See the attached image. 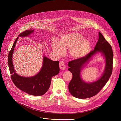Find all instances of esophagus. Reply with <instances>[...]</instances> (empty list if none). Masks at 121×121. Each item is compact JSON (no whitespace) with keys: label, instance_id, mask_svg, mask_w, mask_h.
Returning <instances> with one entry per match:
<instances>
[{"label":"esophagus","instance_id":"1","mask_svg":"<svg viewBox=\"0 0 121 121\" xmlns=\"http://www.w3.org/2000/svg\"><path fill=\"white\" fill-rule=\"evenodd\" d=\"M59 67L60 69H65L66 68V66L65 65V63L63 61H60L59 62Z\"/></svg>","mask_w":121,"mask_h":121}]
</instances>
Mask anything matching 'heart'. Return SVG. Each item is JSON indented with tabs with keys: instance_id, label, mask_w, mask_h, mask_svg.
Listing matches in <instances>:
<instances>
[{
	"instance_id": "1",
	"label": "heart",
	"mask_w": 121,
	"mask_h": 121,
	"mask_svg": "<svg viewBox=\"0 0 121 121\" xmlns=\"http://www.w3.org/2000/svg\"><path fill=\"white\" fill-rule=\"evenodd\" d=\"M90 47L89 41L83 38V36L78 32L63 34L60 37L58 43L54 42L52 44L53 49L57 55H63L65 50L69 49V57L74 59L85 56Z\"/></svg>"
}]
</instances>
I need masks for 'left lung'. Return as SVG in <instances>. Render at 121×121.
Here are the masks:
<instances>
[{"instance_id":"1","label":"left lung","mask_w":121,"mask_h":121,"mask_svg":"<svg viewBox=\"0 0 121 121\" xmlns=\"http://www.w3.org/2000/svg\"><path fill=\"white\" fill-rule=\"evenodd\" d=\"M99 36L98 41L93 50L83 57L69 61L68 63V70L73 74V78L68 86L69 90L72 96L77 98L84 99L95 96L104 86L112 74L113 59L112 47L99 32ZM98 52H101L105 57V71L98 80L88 83L82 80L80 72L91 57Z\"/></svg>"}]
</instances>
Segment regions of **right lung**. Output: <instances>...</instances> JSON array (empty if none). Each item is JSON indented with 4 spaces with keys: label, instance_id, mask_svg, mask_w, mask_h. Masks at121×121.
I'll return each mask as SVG.
<instances>
[{
    "label": "right lung",
    "instance_id": "1",
    "mask_svg": "<svg viewBox=\"0 0 121 121\" xmlns=\"http://www.w3.org/2000/svg\"><path fill=\"white\" fill-rule=\"evenodd\" d=\"M34 31V29L25 30L19 34L9 52L8 63L11 79L17 87L29 95L42 96L48 90L52 77L59 73V61H53L44 56L42 67L40 72L33 77H23L16 73L12 61L13 53L18 37H26L33 33Z\"/></svg>",
    "mask_w": 121,
    "mask_h": 121
}]
</instances>
